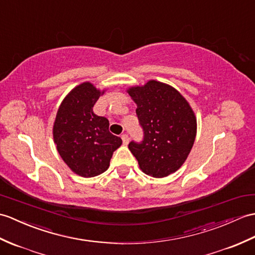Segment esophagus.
<instances>
[{"mask_svg": "<svg viewBox=\"0 0 255 255\" xmlns=\"http://www.w3.org/2000/svg\"><path fill=\"white\" fill-rule=\"evenodd\" d=\"M122 140H123V142H124V144H128V143H129V137H128V134H126V133L122 134Z\"/></svg>", "mask_w": 255, "mask_h": 255, "instance_id": "1", "label": "esophagus"}]
</instances>
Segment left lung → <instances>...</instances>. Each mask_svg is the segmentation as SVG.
I'll return each mask as SVG.
<instances>
[{
  "label": "left lung",
  "mask_w": 255,
  "mask_h": 255,
  "mask_svg": "<svg viewBox=\"0 0 255 255\" xmlns=\"http://www.w3.org/2000/svg\"><path fill=\"white\" fill-rule=\"evenodd\" d=\"M127 93L137 104L135 113L144 138L128 147L144 174L163 178L178 170L190 153L197 135V117L182 94L164 82L149 80Z\"/></svg>",
  "instance_id": "left-lung-1"
}]
</instances>
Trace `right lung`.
Here are the masks:
<instances>
[{
  "label": "right lung",
  "instance_id": "obj_1",
  "mask_svg": "<svg viewBox=\"0 0 255 255\" xmlns=\"http://www.w3.org/2000/svg\"><path fill=\"white\" fill-rule=\"evenodd\" d=\"M104 92L89 81L76 86L62 101L53 124L58 154L70 170L85 178L104 173L123 143L109 131L108 118L93 113V105Z\"/></svg>",
  "mask_w": 255,
  "mask_h": 255
}]
</instances>
